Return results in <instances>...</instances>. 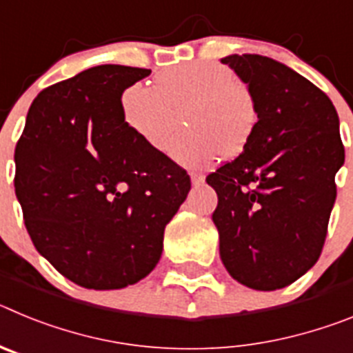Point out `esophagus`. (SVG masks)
Returning <instances> with one entry per match:
<instances>
[{
    "instance_id": "esophagus-1",
    "label": "esophagus",
    "mask_w": 353,
    "mask_h": 353,
    "mask_svg": "<svg viewBox=\"0 0 353 353\" xmlns=\"http://www.w3.org/2000/svg\"><path fill=\"white\" fill-rule=\"evenodd\" d=\"M203 174H198V173H191V182L194 183V185H199V183L203 182Z\"/></svg>"
}]
</instances>
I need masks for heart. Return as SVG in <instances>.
Wrapping results in <instances>:
<instances>
[{
  "instance_id": "1",
  "label": "heart",
  "mask_w": 353,
  "mask_h": 353,
  "mask_svg": "<svg viewBox=\"0 0 353 353\" xmlns=\"http://www.w3.org/2000/svg\"><path fill=\"white\" fill-rule=\"evenodd\" d=\"M127 125L150 148L164 150L173 132L187 129L170 145L174 161L189 168L214 166L244 152L258 123L256 99L232 68L210 61L162 72L155 86L136 83L121 95Z\"/></svg>"
}]
</instances>
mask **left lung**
<instances>
[{
    "label": "left lung",
    "instance_id": "8db88e82",
    "mask_svg": "<svg viewBox=\"0 0 353 353\" xmlns=\"http://www.w3.org/2000/svg\"><path fill=\"white\" fill-rule=\"evenodd\" d=\"M249 84L258 123L233 161L207 176L217 192L212 221L233 279L254 290L285 288L318 261L345 162L336 108L322 90L258 54L223 58Z\"/></svg>",
    "mask_w": 353,
    "mask_h": 353
}]
</instances>
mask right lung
<instances>
[{"label": "right lung", "instance_id": "1", "mask_svg": "<svg viewBox=\"0 0 353 353\" xmlns=\"http://www.w3.org/2000/svg\"><path fill=\"white\" fill-rule=\"evenodd\" d=\"M152 70L99 65L48 86L15 146V194L37 251L61 276L117 290L148 276L191 179L127 125L121 93Z\"/></svg>", "mask_w": 353, "mask_h": 353}]
</instances>
